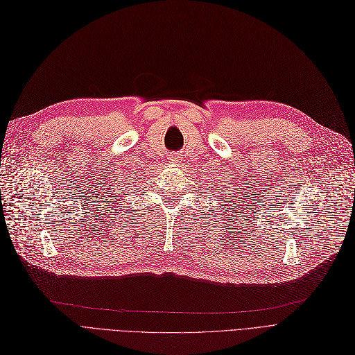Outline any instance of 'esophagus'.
<instances>
[{"instance_id":"1","label":"esophagus","mask_w":355,"mask_h":355,"mask_svg":"<svg viewBox=\"0 0 355 355\" xmlns=\"http://www.w3.org/2000/svg\"><path fill=\"white\" fill-rule=\"evenodd\" d=\"M168 160H171V163H179L180 157L178 155H172L171 157H168Z\"/></svg>"}]
</instances>
